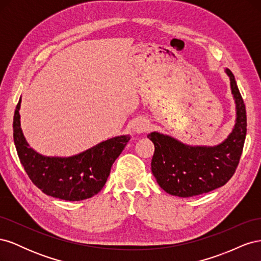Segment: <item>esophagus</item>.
<instances>
[{"label": "esophagus", "instance_id": "34e87169", "mask_svg": "<svg viewBox=\"0 0 261 261\" xmlns=\"http://www.w3.org/2000/svg\"><path fill=\"white\" fill-rule=\"evenodd\" d=\"M149 127H150L149 121L143 117L136 118V120L133 122V125H132L133 132L135 134H144L149 129Z\"/></svg>", "mask_w": 261, "mask_h": 261}]
</instances>
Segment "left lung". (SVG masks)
<instances>
[{"mask_svg": "<svg viewBox=\"0 0 261 261\" xmlns=\"http://www.w3.org/2000/svg\"><path fill=\"white\" fill-rule=\"evenodd\" d=\"M224 72L235 102V124L223 141L215 146H193L167 134L147 135L154 145L152 174L170 195L187 198L223 186L240 162L247 130L246 110L234 75L228 68Z\"/></svg>", "mask_w": 261, "mask_h": 261, "instance_id": "1", "label": "left lung"}]
</instances>
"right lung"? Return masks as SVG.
Here are the masks:
<instances>
[{"label":"right lung","mask_w":261,"mask_h":261,"mask_svg":"<svg viewBox=\"0 0 261 261\" xmlns=\"http://www.w3.org/2000/svg\"><path fill=\"white\" fill-rule=\"evenodd\" d=\"M20 103L21 97L14 114L13 137L20 163L33 183L44 194L63 200L80 201L97 195L130 136L112 137L70 156L43 155L30 147L23 135Z\"/></svg>","instance_id":"right-lung-1"}]
</instances>
